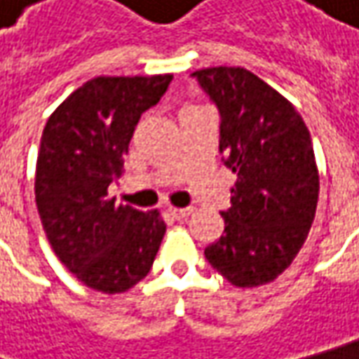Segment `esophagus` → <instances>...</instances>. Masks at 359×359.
<instances>
[{
	"label": "esophagus",
	"mask_w": 359,
	"mask_h": 359,
	"mask_svg": "<svg viewBox=\"0 0 359 359\" xmlns=\"http://www.w3.org/2000/svg\"><path fill=\"white\" fill-rule=\"evenodd\" d=\"M168 215H170L175 221H184V219L191 215V209H175V207H170V209H168Z\"/></svg>",
	"instance_id": "obj_1"
}]
</instances>
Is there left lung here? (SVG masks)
<instances>
[{
  "mask_svg": "<svg viewBox=\"0 0 359 359\" xmlns=\"http://www.w3.org/2000/svg\"><path fill=\"white\" fill-rule=\"evenodd\" d=\"M217 106L219 152L237 175L225 231L205 249L210 267L237 287L273 281L311 229L320 177L311 136L297 110L245 68L193 72Z\"/></svg>",
  "mask_w": 359,
  "mask_h": 359,
  "instance_id": "left-lung-1",
  "label": "left lung"
}]
</instances>
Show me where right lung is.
I'll list each match as a JSON object with an SVG mask.
<instances>
[{
	"label": "right lung",
	"instance_id": "1",
	"mask_svg": "<svg viewBox=\"0 0 359 359\" xmlns=\"http://www.w3.org/2000/svg\"><path fill=\"white\" fill-rule=\"evenodd\" d=\"M172 76H100L72 92L41 134L36 205L57 259L88 287L122 293L149 275L166 225L158 210L116 205L120 177L140 116Z\"/></svg>",
	"mask_w": 359,
	"mask_h": 359
}]
</instances>
